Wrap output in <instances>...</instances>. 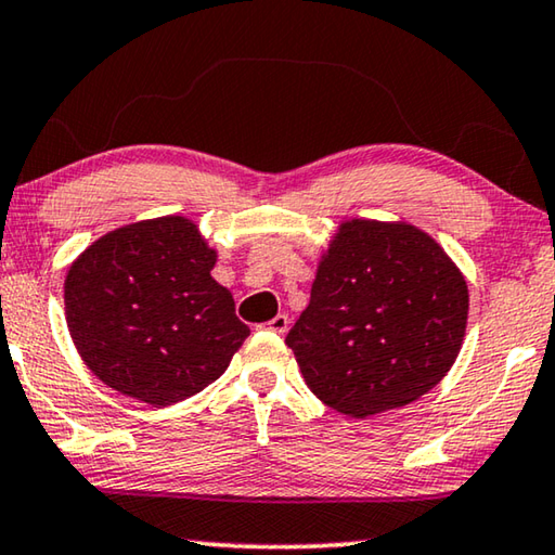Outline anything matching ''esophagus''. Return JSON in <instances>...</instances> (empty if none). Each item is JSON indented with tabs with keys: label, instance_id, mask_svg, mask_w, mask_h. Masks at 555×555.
Instances as JSON below:
<instances>
[{
	"label": "esophagus",
	"instance_id": "obj_1",
	"mask_svg": "<svg viewBox=\"0 0 555 555\" xmlns=\"http://www.w3.org/2000/svg\"><path fill=\"white\" fill-rule=\"evenodd\" d=\"M267 325H269V331H271V333H276V335H284V333L288 331V318L279 313L276 318H271V321H269Z\"/></svg>",
	"mask_w": 555,
	"mask_h": 555
}]
</instances>
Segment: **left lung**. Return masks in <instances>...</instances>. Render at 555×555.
<instances>
[{"label": "left lung", "mask_w": 555, "mask_h": 555, "mask_svg": "<svg viewBox=\"0 0 555 555\" xmlns=\"http://www.w3.org/2000/svg\"><path fill=\"white\" fill-rule=\"evenodd\" d=\"M467 306L465 276L430 234L406 222L347 220L286 345L318 399L367 418L446 377L463 347Z\"/></svg>", "instance_id": "8db88e82"}]
</instances>
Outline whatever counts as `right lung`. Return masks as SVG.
Segmentation results:
<instances>
[{"mask_svg":"<svg viewBox=\"0 0 555 555\" xmlns=\"http://www.w3.org/2000/svg\"><path fill=\"white\" fill-rule=\"evenodd\" d=\"M215 259L198 224L181 215L92 242L65 276V321L90 372L152 406L218 379L249 327L210 276Z\"/></svg>","mask_w":555,"mask_h":555,"instance_id":"obj_1","label":"right lung"}]
</instances>
